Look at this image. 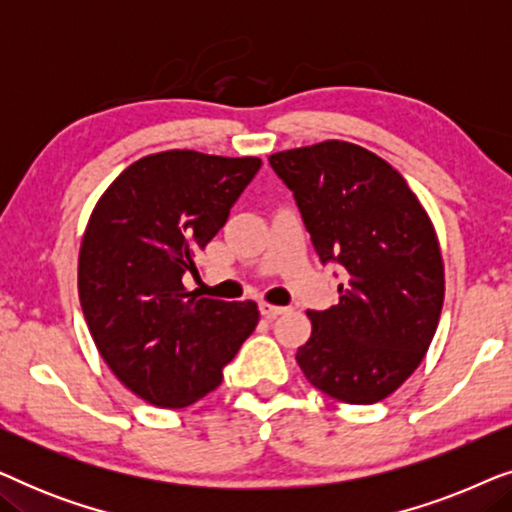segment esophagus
<instances>
[{
	"mask_svg": "<svg viewBox=\"0 0 512 512\" xmlns=\"http://www.w3.org/2000/svg\"><path fill=\"white\" fill-rule=\"evenodd\" d=\"M258 310H261V314H263L265 319H275V317H279V314L286 312V307L270 305V303H261V305H258Z\"/></svg>",
	"mask_w": 512,
	"mask_h": 512,
	"instance_id": "34e87169",
	"label": "esophagus"
}]
</instances>
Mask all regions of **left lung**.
Here are the masks:
<instances>
[{"label": "left lung", "instance_id": "left-lung-1", "mask_svg": "<svg viewBox=\"0 0 512 512\" xmlns=\"http://www.w3.org/2000/svg\"><path fill=\"white\" fill-rule=\"evenodd\" d=\"M321 263L342 268L338 305L310 310L296 361L335 401L370 405L422 363L445 298L438 237L405 179L375 153L321 142L270 156Z\"/></svg>", "mask_w": 512, "mask_h": 512}]
</instances>
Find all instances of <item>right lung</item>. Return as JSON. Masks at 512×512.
Wrapping results in <instances>:
<instances>
[{
    "label": "right lung",
    "instance_id": "add662e5",
    "mask_svg": "<svg viewBox=\"0 0 512 512\" xmlns=\"http://www.w3.org/2000/svg\"><path fill=\"white\" fill-rule=\"evenodd\" d=\"M258 170V158L163 151L132 163L90 214L79 254L83 317L107 366L146 403L200 401L254 333V300L200 298L181 277L198 275L195 256Z\"/></svg>",
    "mask_w": 512,
    "mask_h": 512
}]
</instances>
